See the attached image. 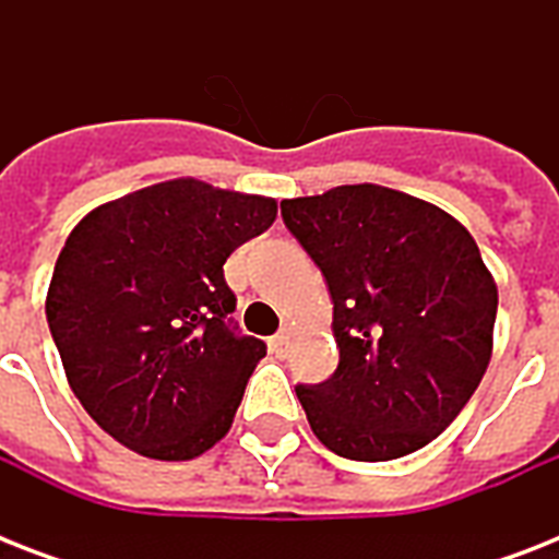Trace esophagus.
<instances>
[{
  "label": "esophagus",
  "instance_id": "34e87169",
  "mask_svg": "<svg viewBox=\"0 0 559 559\" xmlns=\"http://www.w3.org/2000/svg\"><path fill=\"white\" fill-rule=\"evenodd\" d=\"M270 350L275 354V357H284L287 354V336L284 333H278V336H272L270 340Z\"/></svg>",
  "mask_w": 559,
  "mask_h": 559
}]
</instances>
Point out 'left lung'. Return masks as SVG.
I'll use <instances>...</instances> for the list:
<instances>
[{
  "instance_id": "1",
  "label": "left lung",
  "mask_w": 559,
  "mask_h": 559,
  "mask_svg": "<svg viewBox=\"0 0 559 559\" xmlns=\"http://www.w3.org/2000/svg\"><path fill=\"white\" fill-rule=\"evenodd\" d=\"M281 214L333 298L340 368L296 389L316 438L350 461L435 441L493 354L499 289L473 235L432 202L371 182L284 200Z\"/></svg>"
}]
</instances>
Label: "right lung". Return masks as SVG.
<instances>
[{
  "instance_id": "right-lung-1",
  "label": "right lung",
  "mask_w": 559,
  "mask_h": 559,
  "mask_svg": "<svg viewBox=\"0 0 559 559\" xmlns=\"http://www.w3.org/2000/svg\"><path fill=\"white\" fill-rule=\"evenodd\" d=\"M275 217L272 197L182 177L104 202L66 237L48 328L74 397L127 450L191 461L226 438L266 345L228 328L223 263Z\"/></svg>"
}]
</instances>
